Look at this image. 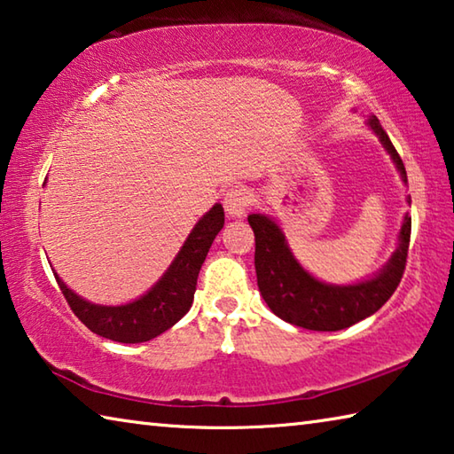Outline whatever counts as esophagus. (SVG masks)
<instances>
[{
  "mask_svg": "<svg viewBox=\"0 0 454 454\" xmlns=\"http://www.w3.org/2000/svg\"><path fill=\"white\" fill-rule=\"evenodd\" d=\"M250 204H252V194H250L248 188L236 186V188L226 192L224 208H226L228 216L242 218L244 214H246V210H248Z\"/></svg>",
  "mask_w": 454,
  "mask_h": 454,
  "instance_id": "esophagus-1",
  "label": "esophagus"
}]
</instances>
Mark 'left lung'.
Here are the masks:
<instances>
[{
    "label": "left lung",
    "mask_w": 454,
    "mask_h": 454,
    "mask_svg": "<svg viewBox=\"0 0 454 454\" xmlns=\"http://www.w3.org/2000/svg\"><path fill=\"white\" fill-rule=\"evenodd\" d=\"M368 126L380 137L384 150L390 153L401 178L406 184V170L396 148L390 142L376 116L368 118ZM411 202V198H409ZM248 222L254 230L256 252L254 266L258 276V290L264 302L270 306L276 317L290 325L333 333L348 328L371 317L395 294L404 274L406 256L411 242V218L404 216L398 248L387 266L371 280L336 286L320 282L310 276L292 256L280 226L264 214H250Z\"/></svg>",
    "instance_id": "8db88e82"
}]
</instances>
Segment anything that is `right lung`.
<instances>
[{
    "label": "right lung",
    "instance_id": "right-lung-1",
    "mask_svg": "<svg viewBox=\"0 0 454 454\" xmlns=\"http://www.w3.org/2000/svg\"><path fill=\"white\" fill-rule=\"evenodd\" d=\"M222 226H224V208L222 204H216L192 230L162 278L142 298L129 304H91L67 288L56 274L58 286L75 317L91 333L126 344L152 340L172 328L190 310L200 268H202L206 254Z\"/></svg>",
    "mask_w": 454,
    "mask_h": 454
}]
</instances>
